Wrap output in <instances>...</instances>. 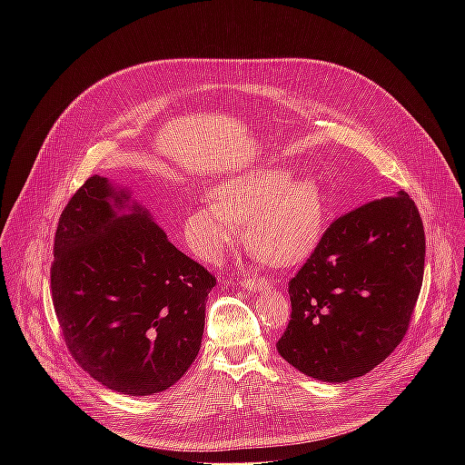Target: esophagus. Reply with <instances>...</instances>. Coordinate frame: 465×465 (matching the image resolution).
I'll list each match as a JSON object with an SVG mask.
<instances>
[{"label":"esophagus","instance_id":"esophagus-1","mask_svg":"<svg viewBox=\"0 0 465 465\" xmlns=\"http://www.w3.org/2000/svg\"><path fill=\"white\" fill-rule=\"evenodd\" d=\"M242 287L246 289V291H250V292H261V291H264L269 287V282L264 280V278H255V276H252V278H246L244 282H242Z\"/></svg>","mask_w":465,"mask_h":465}]
</instances>
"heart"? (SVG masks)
Listing matches in <instances>:
<instances>
[{
    "label": "heart",
    "instance_id": "1",
    "mask_svg": "<svg viewBox=\"0 0 465 465\" xmlns=\"http://www.w3.org/2000/svg\"><path fill=\"white\" fill-rule=\"evenodd\" d=\"M213 194L215 203L193 210L183 224L189 250L206 262H221L244 224L250 250L280 267L309 257L322 239L325 201L312 176L255 169L224 180Z\"/></svg>",
    "mask_w": 465,
    "mask_h": 465
}]
</instances>
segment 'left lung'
<instances>
[{
	"instance_id": "1",
	"label": "left lung",
	"mask_w": 465,
	"mask_h": 465,
	"mask_svg": "<svg viewBox=\"0 0 465 465\" xmlns=\"http://www.w3.org/2000/svg\"><path fill=\"white\" fill-rule=\"evenodd\" d=\"M423 269V223L405 191L337 219L289 283L280 355L323 382L371 371L403 341Z\"/></svg>"
}]
</instances>
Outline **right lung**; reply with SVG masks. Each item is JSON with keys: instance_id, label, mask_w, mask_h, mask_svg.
<instances>
[{"instance_id": "right-lung-1", "label": "right lung", "mask_w": 465, "mask_h": 465, "mask_svg": "<svg viewBox=\"0 0 465 465\" xmlns=\"http://www.w3.org/2000/svg\"><path fill=\"white\" fill-rule=\"evenodd\" d=\"M213 287L128 187L95 174L60 215L54 312L74 359L110 390L140 397L180 381L201 350Z\"/></svg>"}]
</instances>
